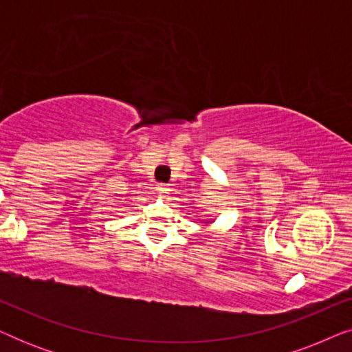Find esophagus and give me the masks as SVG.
<instances>
[{"instance_id": "esophagus-1", "label": "esophagus", "mask_w": 352, "mask_h": 352, "mask_svg": "<svg viewBox=\"0 0 352 352\" xmlns=\"http://www.w3.org/2000/svg\"><path fill=\"white\" fill-rule=\"evenodd\" d=\"M168 184H165V182H157V192L158 194H162V195H165V194H168Z\"/></svg>"}]
</instances>
